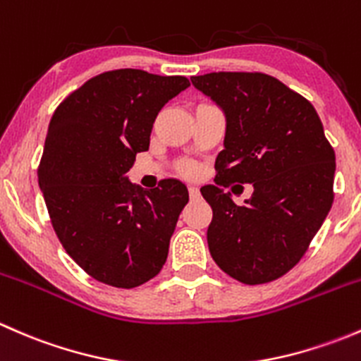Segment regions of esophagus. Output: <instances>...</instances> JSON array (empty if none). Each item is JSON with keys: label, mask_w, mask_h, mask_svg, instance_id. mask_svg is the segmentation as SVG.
Here are the masks:
<instances>
[{"label": "esophagus", "mask_w": 361, "mask_h": 361, "mask_svg": "<svg viewBox=\"0 0 361 361\" xmlns=\"http://www.w3.org/2000/svg\"><path fill=\"white\" fill-rule=\"evenodd\" d=\"M188 195H190V199H199L201 192L197 187H188Z\"/></svg>", "instance_id": "34e87169"}]
</instances>
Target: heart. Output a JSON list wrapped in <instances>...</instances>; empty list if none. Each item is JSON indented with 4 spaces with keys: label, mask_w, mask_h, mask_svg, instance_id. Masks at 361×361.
Instances as JSON below:
<instances>
[{
    "label": "heart",
    "mask_w": 361,
    "mask_h": 361,
    "mask_svg": "<svg viewBox=\"0 0 361 361\" xmlns=\"http://www.w3.org/2000/svg\"><path fill=\"white\" fill-rule=\"evenodd\" d=\"M178 173L183 174V176L187 178H194L195 174H197V166H195L194 162H181L180 166H178Z\"/></svg>",
    "instance_id": "heart-1"
}]
</instances>
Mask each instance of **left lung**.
<instances>
[{
  "instance_id": "8db88e82",
  "label": "left lung",
  "mask_w": 361,
  "mask_h": 361,
  "mask_svg": "<svg viewBox=\"0 0 361 361\" xmlns=\"http://www.w3.org/2000/svg\"><path fill=\"white\" fill-rule=\"evenodd\" d=\"M192 83L227 116L214 185L201 188L213 209L211 257L245 285L274 281L300 262L332 207V145L314 106L274 76L218 71ZM231 183L254 185L243 207L223 192Z\"/></svg>"
}]
</instances>
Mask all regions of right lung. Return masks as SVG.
<instances>
[{"mask_svg":"<svg viewBox=\"0 0 361 361\" xmlns=\"http://www.w3.org/2000/svg\"><path fill=\"white\" fill-rule=\"evenodd\" d=\"M188 85L185 76L113 69L73 90L50 118L38 183L61 245L96 281L136 288L166 264L187 187L164 180L141 190L126 174L150 147L164 104Z\"/></svg>","mask_w":361,"mask_h":361,"instance_id":"obj_1","label":"right lung"}]
</instances>
